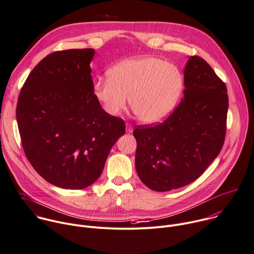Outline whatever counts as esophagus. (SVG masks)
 Wrapping results in <instances>:
<instances>
[{
    "label": "esophagus",
    "mask_w": 254,
    "mask_h": 254,
    "mask_svg": "<svg viewBox=\"0 0 254 254\" xmlns=\"http://www.w3.org/2000/svg\"><path fill=\"white\" fill-rule=\"evenodd\" d=\"M127 131L131 132L132 131V126L130 124H127Z\"/></svg>",
    "instance_id": "obj_1"
}]
</instances>
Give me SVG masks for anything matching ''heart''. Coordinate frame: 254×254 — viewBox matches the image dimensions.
Segmentation results:
<instances>
[{
    "instance_id": "1",
    "label": "heart",
    "mask_w": 254,
    "mask_h": 254,
    "mask_svg": "<svg viewBox=\"0 0 254 254\" xmlns=\"http://www.w3.org/2000/svg\"><path fill=\"white\" fill-rule=\"evenodd\" d=\"M109 79H98L94 95L105 112L118 116L129 104L144 124H155L170 116L184 91L180 68L161 59L143 56L122 61L108 71Z\"/></svg>"
}]
</instances>
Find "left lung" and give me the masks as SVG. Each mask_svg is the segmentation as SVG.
<instances>
[{
  "label": "left lung",
  "mask_w": 254,
  "mask_h": 254,
  "mask_svg": "<svg viewBox=\"0 0 254 254\" xmlns=\"http://www.w3.org/2000/svg\"><path fill=\"white\" fill-rule=\"evenodd\" d=\"M185 87L184 99L166 120L133 130L137 175L154 191L194 182L223 146L228 110L224 81L202 58L191 56Z\"/></svg>",
  "instance_id": "1"
}]
</instances>
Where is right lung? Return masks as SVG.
<instances>
[{
  "instance_id": "1",
  "label": "right lung",
  "mask_w": 254,
  "mask_h": 254,
  "mask_svg": "<svg viewBox=\"0 0 254 254\" xmlns=\"http://www.w3.org/2000/svg\"><path fill=\"white\" fill-rule=\"evenodd\" d=\"M93 49L57 51L31 71L16 116L25 154L35 171L62 189L82 190L102 175L110 150L126 131L94 95Z\"/></svg>"
}]
</instances>
